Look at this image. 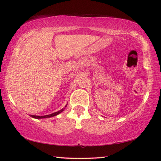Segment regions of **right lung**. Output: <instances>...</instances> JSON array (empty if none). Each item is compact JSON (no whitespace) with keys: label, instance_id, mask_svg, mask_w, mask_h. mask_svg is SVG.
<instances>
[{"label":"right lung","instance_id":"right-lung-1","mask_svg":"<svg viewBox=\"0 0 161 161\" xmlns=\"http://www.w3.org/2000/svg\"><path fill=\"white\" fill-rule=\"evenodd\" d=\"M66 107H67V104L66 105ZM64 109H65V108H61V110L58 111H57V112H55V113H53V114H49V115H42V116H40V115H30V116H31L32 118H36V119H43V118H51V117H54V116L57 115L58 114H61V113L62 112V111L64 110Z\"/></svg>","mask_w":161,"mask_h":161}]
</instances>
